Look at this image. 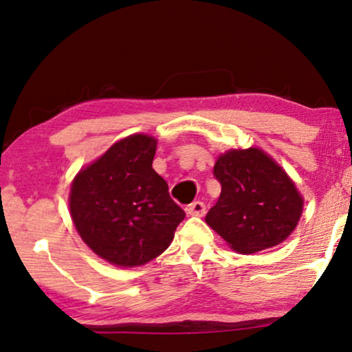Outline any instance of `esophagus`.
<instances>
[{"instance_id":"34e87169","label":"esophagus","mask_w":352,"mask_h":352,"mask_svg":"<svg viewBox=\"0 0 352 352\" xmlns=\"http://www.w3.org/2000/svg\"><path fill=\"white\" fill-rule=\"evenodd\" d=\"M186 212L188 214H191V217H204V214H206V204L201 201H194L186 207Z\"/></svg>"}]
</instances>
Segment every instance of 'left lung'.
<instances>
[{"label": "left lung", "mask_w": 352, "mask_h": 352, "mask_svg": "<svg viewBox=\"0 0 352 352\" xmlns=\"http://www.w3.org/2000/svg\"><path fill=\"white\" fill-rule=\"evenodd\" d=\"M213 175L221 194L206 223L237 253L272 248L296 229L303 199L286 172L262 150L226 151L214 162Z\"/></svg>", "instance_id": "obj_1"}]
</instances>
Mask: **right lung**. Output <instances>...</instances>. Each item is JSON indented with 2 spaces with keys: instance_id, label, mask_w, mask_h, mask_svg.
Returning a JSON list of instances; mask_svg holds the SVG:
<instances>
[{
  "instance_id": "obj_1",
  "label": "right lung",
  "mask_w": 352,
  "mask_h": 352,
  "mask_svg": "<svg viewBox=\"0 0 352 352\" xmlns=\"http://www.w3.org/2000/svg\"><path fill=\"white\" fill-rule=\"evenodd\" d=\"M155 153L156 139L129 135L72 182L69 208L77 232L113 265H144L158 258L185 218L151 167Z\"/></svg>"
}]
</instances>
